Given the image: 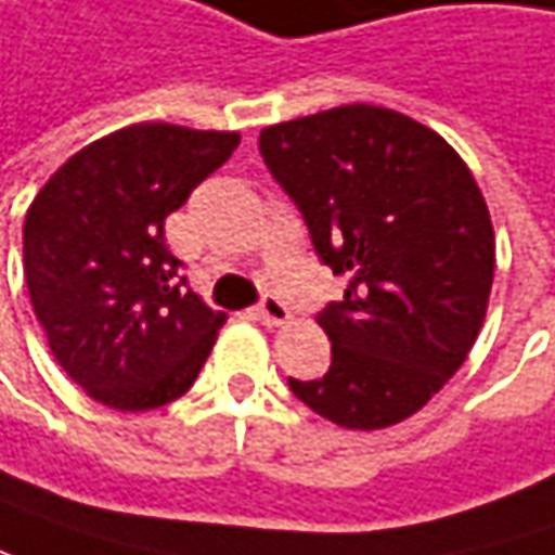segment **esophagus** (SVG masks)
Returning <instances> with one entry per match:
<instances>
[{
  "instance_id": "1",
  "label": "esophagus",
  "mask_w": 555,
  "mask_h": 555,
  "mask_svg": "<svg viewBox=\"0 0 555 555\" xmlns=\"http://www.w3.org/2000/svg\"><path fill=\"white\" fill-rule=\"evenodd\" d=\"M257 320H260L263 326H282V323H288V308H285V301L276 298V295H263L260 305H257Z\"/></svg>"
}]
</instances>
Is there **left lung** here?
<instances>
[{"mask_svg": "<svg viewBox=\"0 0 555 555\" xmlns=\"http://www.w3.org/2000/svg\"><path fill=\"white\" fill-rule=\"evenodd\" d=\"M260 156L317 257L348 279L343 301L317 313L333 364L288 376L292 392L348 430L405 421L483 326L496 242L472 169L437 131L367 103L270 125Z\"/></svg>", "mask_w": 555, "mask_h": 555, "instance_id": "obj_1", "label": "left lung"}]
</instances>
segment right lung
<instances>
[{"mask_svg": "<svg viewBox=\"0 0 555 555\" xmlns=\"http://www.w3.org/2000/svg\"><path fill=\"white\" fill-rule=\"evenodd\" d=\"M235 131L166 121L121 128L75 153L24 219V279L52 354L118 411L169 405L210 358L225 313L179 276L163 225L238 147Z\"/></svg>", "mask_w": 555, "mask_h": 555, "instance_id": "1", "label": "right lung"}]
</instances>
